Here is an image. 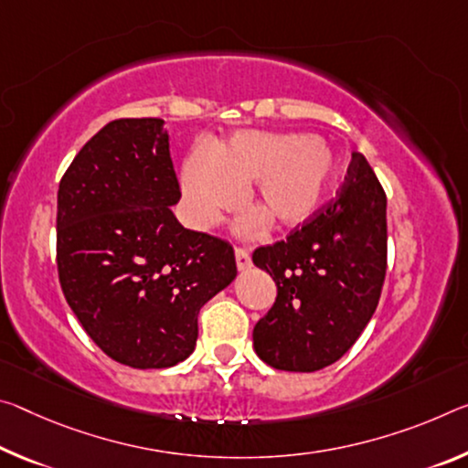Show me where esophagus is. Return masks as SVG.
I'll return each instance as SVG.
<instances>
[{
    "mask_svg": "<svg viewBox=\"0 0 468 468\" xmlns=\"http://www.w3.org/2000/svg\"><path fill=\"white\" fill-rule=\"evenodd\" d=\"M235 262H237V269H239V271H248L250 266H251L250 251L237 248V250H235Z\"/></svg>",
    "mask_w": 468,
    "mask_h": 468,
    "instance_id": "esophagus-1",
    "label": "esophagus"
}]
</instances>
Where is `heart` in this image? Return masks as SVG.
Returning <instances> with one entry per match:
<instances>
[{"label": "heart", "instance_id": "obj_1", "mask_svg": "<svg viewBox=\"0 0 468 468\" xmlns=\"http://www.w3.org/2000/svg\"><path fill=\"white\" fill-rule=\"evenodd\" d=\"M337 176V155L327 141L306 133L237 131L207 154L194 150L183 162L185 217L196 229H210L222 212L241 204L251 187L258 210L237 220L235 231L254 237L272 220L292 231L313 220Z\"/></svg>", "mask_w": 468, "mask_h": 468}]
</instances>
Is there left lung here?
Here are the masks:
<instances>
[{"instance_id":"1","label":"left lung","mask_w":468,"mask_h":468,"mask_svg":"<svg viewBox=\"0 0 468 468\" xmlns=\"http://www.w3.org/2000/svg\"><path fill=\"white\" fill-rule=\"evenodd\" d=\"M385 191L362 154H352L339 197L285 241L251 261L277 283L256 323L254 350L272 368L314 373L337 362L373 316L388 269Z\"/></svg>"}]
</instances>
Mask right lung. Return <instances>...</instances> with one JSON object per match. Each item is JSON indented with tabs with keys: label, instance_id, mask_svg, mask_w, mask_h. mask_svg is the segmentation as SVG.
<instances>
[{
	"label": "right lung",
	"instance_id": "right-lung-1",
	"mask_svg": "<svg viewBox=\"0 0 468 468\" xmlns=\"http://www.w3.org/2000/svg\"><path fill=\"white\" fill-rule=\"evenodd\" d=\"M162 118H121L87 141L58 189V274L87 335L133 368L189 358L204 303L237 277L227 241L189 231Z\"/></svg>",
	"mask_w": 468,
	"mask_h": 468
}]
</instances>
